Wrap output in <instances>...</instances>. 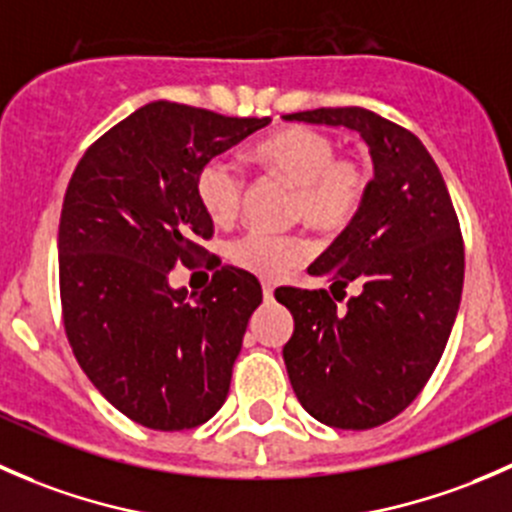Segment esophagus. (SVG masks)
Segmentation results:
<instances>
[{
    "label": "esophagus",
    "mask_w": 512,
    "mask_h": 512,
    "mask_svg": "<svg viewBox=\"0 0 512 512\" xmlns=\"http://www.w3.org/2000/svg\"><path fill=\"white\" fill-rule=\"evenodd\" d=\"M262 294H265V299H272V294H275V285L272 282H262Z\"/></svg>",
    "instance_id": "esophagus-1"
}]
</instances>
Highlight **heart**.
<instances>
[{"label": "heart", "mask_w": 512, "mask_h": 512, "mask_svg": "<svg viewBox=\"0 0 512 512\" xmlns=\"http://www.w3.org/2000/svg\"><path fill=\"white\" fill-rule=\"evenodd\" d=\"M252 160L294 188L292 215L317 230H342L364 208L371 188L369 165L337 158V141L309 126H285L257 141ZM242 175L230 160L213 158L198 170L195 193L215 225H230L242 205ZM312 255L302 235L250 230L230 242L227 257L252 275L275 280Z\"/></svg>", "instance_id": "1"}]
</instances>
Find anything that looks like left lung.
<instances>
[{"label":"left lung","mask_w":512,"mask_h":512,"mask_svg":"<svg viewBox=\"0 0 512 512\" xmlns=\"http://www.w3.org/2000/svg\"><path fill=\"white\" fill-rule=\"evenodd\" d=\"M285 118L352 128L374 160L364 208L309 265L335 297L275 292L294 317L282 356L299 404L327 426L364 431L399 416L441 361L463 292L461 225L441 170L411 131L359 106ZM349 284L357 297L339 310Z\"/></svg>","instance_id":"8db88e82"}]
</instances>
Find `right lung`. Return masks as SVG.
<instances>
[{
  "label": "right lung",
  "instance_id": "add662e5",
  "mask_svg": "<svg viewBox=\"0 0 512 512\" xmlns=\"http://www.w3.org/2000/svg\"><path fill=\"white\" fill-rule=\"evenodd\" d=\"M267 123L153 101L103 133L71 175L59 223L66 337L91 384L141 426L195 428L225 404L260 282L225 265L188 294L168 277L213 237L198 170Z\"/></svg>",
  "mask_w": 512,
  "mask_h": 512
}]
</instances>
